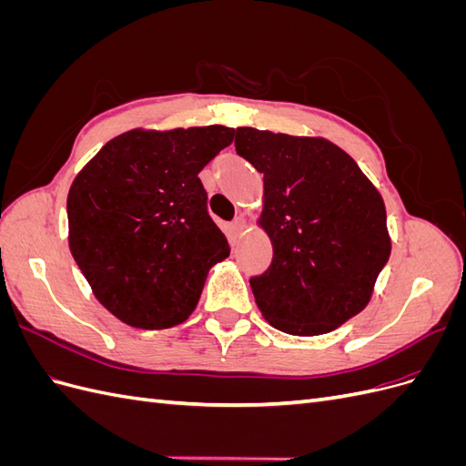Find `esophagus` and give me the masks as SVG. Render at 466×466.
Returning a JSON list of instances; mask_svg holds the SVG:
<instances>
[{"mask_svg": "<svg viewBox=\"0 0 466 466\" xmlns=\"http://www.w3.org/2000/svg\"><path fill=\"white\" fill-rule=\"evenodd\" d=\"M245 228H247V221H245V218H235L233 221H231V233H233V237H238L241 235L243 231H245Z\"/></svg>", "mask_w": 466, "mask_h": 466, "instance_id": "34e87169", "label": "esophagus"}]
</instances>
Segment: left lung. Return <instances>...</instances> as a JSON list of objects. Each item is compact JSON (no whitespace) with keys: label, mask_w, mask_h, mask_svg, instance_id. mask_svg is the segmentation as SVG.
<instances>
[{"label":"left lung","mask_w":466,"mask_h":466,"mask_svg":"<svg viewBox=\"0 0 466 466\" xmlns=\"http://www.w3.org/2000/svg\"><path fill=\"white\" fill-rule=\"evenodd\" d=\"M235 149L264 175L274 257L250 278L260 313L295 336L334 330L368 305L389 260L383 198L327 139L237 128Z\"/></svg>","instance_id":"1"}]
</instances>
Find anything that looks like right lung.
Masks as SVG:
<instances>
[{
	"label": "right lung",
	"mask_w": 466,
	"mask_h": 466,
	"mask_svg": "<svg viewBox=\"0 0 466 466\" xmlns=\"http://www.w3.org/2000/svg\"><path fill=\"white\" fill-rule=\"evenodd\" d=\"M233 128L126 132L98 151L67 194L69 250L108 311L136 329H171L198 305L229 243L198 173Z\"/></svg>",
	"instance_id": "add662e5"
}]
</instances>
